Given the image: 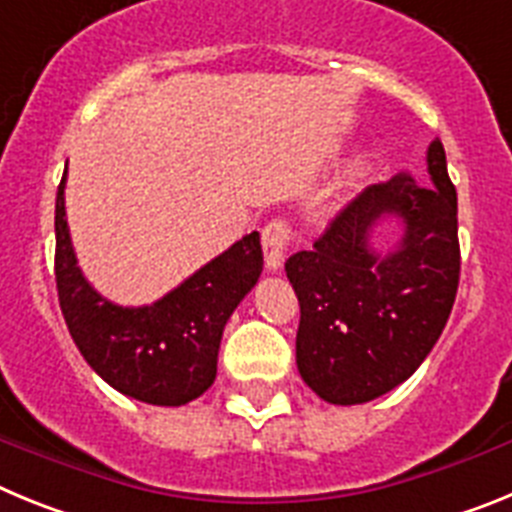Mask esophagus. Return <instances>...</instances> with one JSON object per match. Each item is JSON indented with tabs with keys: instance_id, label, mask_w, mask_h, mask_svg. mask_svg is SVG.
Returning <instances> with one entry per match:
<instances>
[{
	"instance_id": "34e87169",
	"label": "esophagus",
	"mask_w": 512,
	"mask_h": 512,
	"mask_svg": "<svg viewBox=\"0 0 512 512\" xmlns=\"http://www.w3.org/2000/svg\"><path fill=\"white\" fill-rule=\"evenodd\" d=\"M292 241V228L284 220H271L261 233V246H264V261L269 271H279L284 264V251Z\"/></svg>"
}]
</instances>
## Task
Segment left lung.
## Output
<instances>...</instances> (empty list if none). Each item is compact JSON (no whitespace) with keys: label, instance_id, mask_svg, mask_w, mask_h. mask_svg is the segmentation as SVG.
I'll use <instances>...</instances> for the list:
<instances>
[{"label":"left lung","instance_id":"1","mask_svg":"<svg viewBox=\"0 0 512 512\" xmlns=\"http://www.w3.org/2000/svg\"><path fill=\"white\" fill-rule=\"evenodd\" d=\"M425 158L431 184L410 174L372 184L284 264L300 300L297 369L325 402L361 405L395 390L449 320L461 269L456 189L441 140ZM384 216L401 220L403 238L377 254L371 233Z\"/></svg>","mask_w":512,"mask_h":512}]
</instances>
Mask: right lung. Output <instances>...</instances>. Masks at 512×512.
<instances>
[{"label": "right lung", "instance_id": "obj_1", "mask_svg": "<svg viewBox=\"0 0 512 512\" xmlns=\"http://www.w3.org/2000/svg\"><path fill=\"white\" fill-rule=\"evenodd\" d=\"M66 174L56 194V287L63 320L94 372L122 395L179 408L215 382L223 328L264 269L259 233L194 271L153 305L122 307L84 279L66 223Z\"/></svg>", "mask_w": 512, "mask_h": 512}]
</instances>
